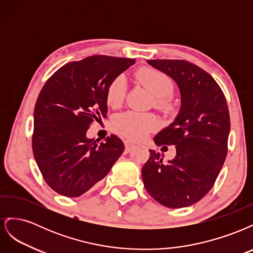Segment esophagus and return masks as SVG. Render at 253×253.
<instances>
[{
	"label": "esophagus",
	"instance_id": "1",
	"mask_svg": "<svg viewBox=\"0 0 253 253\" xmlns=\"http://www.w3.org/2000/svg\"><path fill=\"white\" fill-rule=\"evenodd\" d=\"M135 147V143L133 141H129V140H125V148H126V152H129L132 151L133 148Z\"/></svg>",
	"mask_w": 253,
	"mask_h": 253
}]
</instances>
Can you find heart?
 I'll list each match as a JSON object with an SVG mask.
<instances>
[{"mask_svg": "<svg viewBox=\"0 0 253 253\" xmlns=\"http://www.w3.org/2000/svg\"><path fill=\"white\" fill-rule=\"evenodd\" d=\"M136 77L148 87L156 97V104L160 109H170L169 97L174 90L172 80L164 73L142 68L137 72ZM126 94V79L124 75L114 78L106 87L105 99L111 108H119L124 102ZM157 119L153 115L140 114L136 112H126L117 115L113 120V127L118 134L132 140H140L147 137L157 127Z\"/></svg>", "mask_w": 253, "mask_h": 253, "instance_id": "1", "label": "heart"}]
</instances>
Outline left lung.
<instances>
[{
  "label": "left lung",
  "instance_id": "8db88e82",
  "mask_svg": "<svg viewBox=\"0 0 253 253\" xmlns=\"http://www.w3.org/2000/svg\"><path fill=\"white\" fill-rule=\"evenodd\" d=\"M148 64L177 84L180 109L154 142L175 144L176 155L163 162L150 150L141 170L143 185L168 208H183L201 201L215 182L227 156L230 116L216 81L197 65L183 60H148Z\"/></svg>",
  "mask_w": 253,
  "mask_h": 253
}]
</instances>
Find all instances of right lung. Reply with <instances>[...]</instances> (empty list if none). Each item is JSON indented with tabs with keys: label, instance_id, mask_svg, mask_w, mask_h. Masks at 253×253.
<instances>
[{
	"label": "right lung",
	"instance_id": "1",
	"mask_svg": "<svg viewBox=\"0 0 253 253\" xmlns=\"http://www.w3.org/2000/svg\"><path fill=\"white\" fill-rule=\"evenodd\" d=\"M134 59L90 56L67 63L44 84L34 112L33 152L47 185L57 193L78 197L103 179L125 151L119 137L103 142L88 138L94 119L106 117L110 82Z\"/></svg>",
	"mask_w": 253,
	"mask_h": 253
}]
</instances>
